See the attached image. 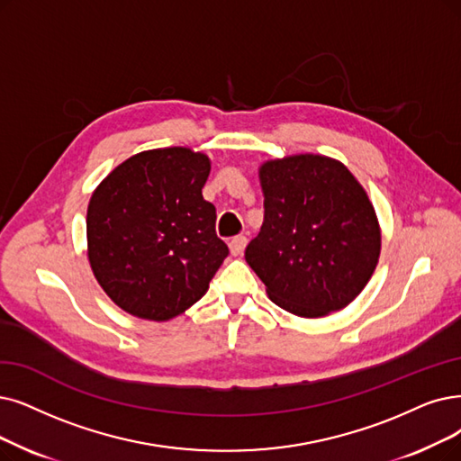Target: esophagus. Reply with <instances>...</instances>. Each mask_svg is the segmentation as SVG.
<instances>
[{"instance_id":"1","label":"esophagus","mask_w":461,"mask_h":461,"mask_svg":"<svg viewBox=\"0 0 461 461\" xmlns=\"http://www.w3.org/2000/svg\"><path fill=\"white\" fill-rule=\"evenodd\" d=\"M246 246H248V238H246V236H236V238H232L230 244H229L230 255H234V257H240V255L244 253Z\"/></svg>"}]
</instances>
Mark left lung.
I'll return each mask as SVG.
<instances>
[{"mask_svg": "<svg viewBox=\"0 0 461 461\" xmlns=\"http://www.w3.org/2000/svg\"><path fill=\"white\" fill-rule=\"evenodd\" d=\"M261 232L246 263L268 299L301 318L346 308L369 284L382 234L373 202L337 158L303 153L259 167Z\"/></svg>", "mask_w": 461, "mask_h": 461, "instance_id": "left-lung-1", "label": "left lung"}]
</instances>
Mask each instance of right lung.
<instances>
[{"label":"right lung","mask_w":461,"mask_h":461,"mask_svg":"<svg viewBox=\"0 0 461 461\" xmlns=\"http://www.w3.org/2000/svg\"><path fill=\"white\" fill-rule=\"evenodd\" d=\"M208 155L162 147L132 155L95 189L86 210V255L121 310L168 321L204 297L227 244L215 206L202 196Z\"/></svg>","instance_id":"1"}]
</instances>
